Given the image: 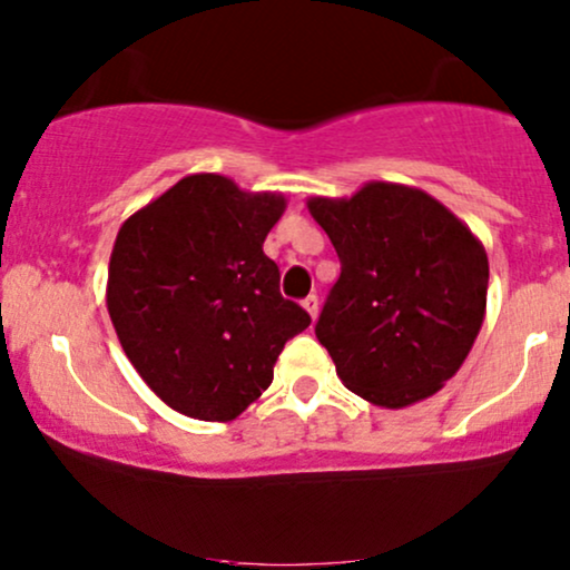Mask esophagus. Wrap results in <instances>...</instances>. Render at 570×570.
<instances>
[{
	"label": "esophagus",
	"instance_id": "obj_1",
	"mask_svg": "<svg viewBox=\"0 0 570 570\" xmlns=\"http://www.w3.org/2000/svg\"><path fill=\"white\" fill-rule=\"evenodd\" d=\"M303 307L307 313H311L313 318H316V313H318V297H316V294H307V297L303 299Z\"/></svg>",
	"mask_w": 570,
	"mask_h": 570
}]
</instances>
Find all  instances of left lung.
<instances>
[{
	"label": "left lung",
	"mask_w": 570,
	"mask_h": 570,
	"mask_svg": "<svg viewBox=\"0 0 570 570\" xmlns=\"http://www.w3.org/2000/svg\"><path fill=\"white\" fill-rule=\"evenodd\" d=\"M340 259L316 322L340 381L381 407L442 389L472 351L488 303V254L421 189L372 181L351 200H307Z\"/></svg>",
	"instance_id": "left-lung-1"
}]
</instances>
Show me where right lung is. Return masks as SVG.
Instances as JSON below:
<instances>
[{
	"instance_id": "add662e5",
	"label": "right lung",
	"mask_w": 570,
	"mask_h": 570,
	"mask_svg": "<svg viewBox=\"0 0 570 570\" xmlns=\"http://www.w3.org/2000/svg\"><path fill=\"white\" fill-rule=\"evenodd\" d=\"M276 193L195 174L117 233L107 307L130 364L168 407L233 421L273 383L286 340L311 316L278 289L263 244L284 214Z\"/></svg>"
}]
</instances>
